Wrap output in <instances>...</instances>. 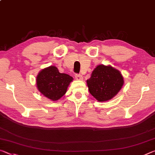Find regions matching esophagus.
<instances>
[{
  "instance_id": "esophagus-1",
  "label": "esophagus",
  "mask_w": 155,
  "mask_h": 155,
  "mask_svg": "<svg viewBox=\"0 0 155 155\" xmlns=\"http://www.w3.org/2000/svg\"><path fill=\"white\" fill-rule=\"evenodd\" d=\"M75 78L77 80H78V81H81V80H83V76L81 75V74H75Z\"/></svg>"
}]
</instances>
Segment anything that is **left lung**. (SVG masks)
Wrapping results in <instances>:
<instances>
[{
	"instance_id": "left-lung-1",
	"label": "left lung",
	"mask_w": 155,
	"mask_h": 155,
	"mask_svg": "<svg viewBox=\"0 0 155 155\" xmlns=\"http://www.w3.org/2000/svg\"><path fill=\"white\" fill-rule=\"evenodd\" d=\"M90 93L100 102L107 101L122 87L124 78L121 73L111 65H99L87 80Z\"/></svg>"
}]
</instances>
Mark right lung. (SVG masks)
I'll return each instance as SVG.
<instances>
[{
  "instance_id": "right-lung-1",
  "label": "right lung",
  "mask_w": 155,
  "mask_h": 155,
  "mask_svg": "<svg viewBox=\"0 0 155 155\" xmlns=\"http://www.w3.org/2000/svg\"><path fill=\"white\" fill-rule=\"evenodd\" d=\"M73 78L64 73H60L53 65L44 68L36 78V85L41 94L52 101H58L66 93L68 85Z\"/></svg>"
}]
</instances>
